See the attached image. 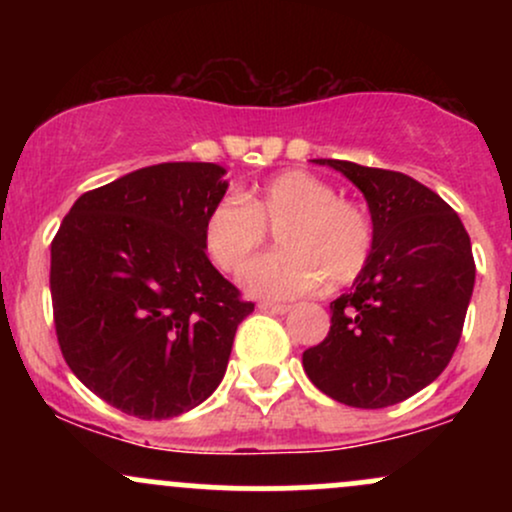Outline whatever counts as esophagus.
<instances>
[{
  "label": "esophagus",
  "mask_w": 512,
  "mask_h": 512,
  "mask_svg": "<svg viewBox=\"0 0 512 512\" xmlns=\"http://www.w3.org/2000/svg\"><path fill=\"white\" fill-rule=\"evenodd\" d=\"M257 308L264 310V313H272V315H284V313H289V310H291V305H286V303H269V301H262L260 305H257Z\"/></svg>",
  "instance_id": "esophagus-1"
}]
</instances>
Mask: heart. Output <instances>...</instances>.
I'll return each mask as SVG.
<instances>
[{"mask_svg": "<svg viewBox=\"0 0 512 512\" xmlns=\"http://www.w3.org/2000/svg\"><path fill=\"white\" fill-rule=\"evenodd\" d=\"M279 229V252L257 257L240 272L252 296L269 301L310 296L322 284L346 286L373 255V221L366 209L339 199L327 180L308 170H286L221 197L204 219V250L221 272H236Z\"/></svg>", "mask_w": 512, "mask_h": 512, "instance_id": "heart-1", "label": "heart"}]
</instances>
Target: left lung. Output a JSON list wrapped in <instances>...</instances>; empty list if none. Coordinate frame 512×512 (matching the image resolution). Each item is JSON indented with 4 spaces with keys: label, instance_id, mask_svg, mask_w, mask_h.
<instances>
[{
    "label": "left lung",
    "instance_id": "obj_1",
    "mask_svg": "<svg viewBox=\"0 0 512 512\" xmlns=\"http://www.w3.org/2000/svg\"><path fill=\"white\" fill-rule=\"evenodd\" d=\"M315 163L363 192L375 243L351 291L330 303V332L303 351V368L337 402L390 407L431 385L455 354L474 289L472 243L450 204L409 175Z\"/></svg>",
    "mask_w": 512,
    "mask_h": 512
}]
</instances>
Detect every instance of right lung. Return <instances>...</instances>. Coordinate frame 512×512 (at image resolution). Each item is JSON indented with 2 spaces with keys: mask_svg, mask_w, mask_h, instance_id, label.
<instances>
[{
  "mask_svg": "<svg viewBox=\"0 0 512 512\" xmlns=\"http://www.w3.org/2000/svg\"><path fill=\"white\" fill-rule=\"evenodd\" d=\"M216 163H158L84 192L50 248L57 342L88 390L139 419H170L221 383L255 310L204 252L226 195Z\"/></svg>",
  "mask_w": 512,
  "mask_h": 512,
  "instance_id": "add662e5",
  "label": "right lung"
}]
</instances>
